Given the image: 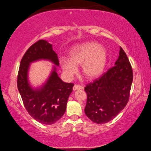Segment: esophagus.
Here are the masks:
<instances>
[{
    "label": "esophagus",
    "instance_id": "esophagus-1",
    "mask_svg": "<svg viewBox=\"0 0 151 151\" xmlns=\"http://www.w3.org/2000/svg\"><path fill=\"white\" fill-rule=\"evenodd\" d=\"M83 88H84V87L83 86L79 85H75L73 86L74 91H76V90H78V89H83Z\"/></svg>",
    "mask_w": 151,
    "mask_h": 151
}]
</instances>
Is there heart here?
Segmentation results:
<instances>
[{"mask_svg": "<svg viewBox=\"0 0 151 151\" xmlns=\"http://www.w3.org/2000/svg\"><path fill=\"white\" fill-rule=\"evenodd\" d=\"M107 52L95 42H89L74 47L69 54V61H64L63 69L71 78L77 71L76 66L81 65V73L85 78L93 79L103 73L107 63Z\"/></svg>", "mask_w": 151, "mask_h": 151, "instance_id": "1", "label": "heart"}]
</instances>
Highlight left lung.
Segmentation results:
<instances>
[{"label": "left lung", "instance_id": "obj_1", "mask_svg": "<svg viewBox=\"0 0 151 151\" xmlns=\"http://www.w3.org/2000/svg\"><path fill=\"white\" fill-rule=\"evenodd\" d=\"M114 65L85 88L87 94L85 112L97 124L112 121L129 101L133 73L129 58L121 47Z\"/></svg>", "mask_w": 151, "mask_h": 151}]
</instances>
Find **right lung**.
Instances as JSON below:
<instances>
[{"label": "right lung", "instance_id": "obj_1", "mask_svg": "<svg viewBox=\"0 0 151 151\" xmlns=\"http://www.w3.org/2000/svg\"><path fill=\"white\" fill-rule=\"evenodd\" d=\"M50 60L59 65L58 56L52 45L39 40L30 47L20 63L17 86L24 106L36 121L44 124H52L63 116L68 96L72 93L73 83L63 82L54 66L49 78L41 87L33 88L28 80L30 64L39 60Z\"/></svg>", "mask_w": 151, "mask_h": 151}]
</instances>
